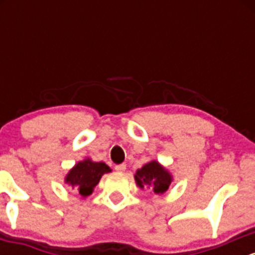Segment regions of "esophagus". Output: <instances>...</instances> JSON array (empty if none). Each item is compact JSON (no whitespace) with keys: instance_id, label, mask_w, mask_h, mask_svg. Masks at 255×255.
<instances>
[{"instance_id":"esophagus-1","label":"esophagus","mask_w":255,"mask_h":255,"mask_svg":"<svg viewBox=\"0 0 255 255\" xmlns=\"http://www.w3.org/2000/svg\"><path fill=\"white\" fill-rule=\"evenodd\" d=\"M115 170L119 172H124L126 170V164H119L115 166Z\"/></svg>"}]
</instances>
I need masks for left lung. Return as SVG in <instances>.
<instances>
[{"instance_id":"left-lung-1","label":"left lung","mask_w":255,"mask_h":255,"mask_svg":"<svg viewBox=\"0 0 255 255\" xmlns=\"http://www.w3.org/2000/svg\"><path fill=\"white\" fill-rule=\"evenodd\" d=\"M135 182L137 187L144 189L145 187L151 188L156 194H164L170 186L172 176L163 165L157 160H151L141 169H137L135 175Z\"/></svg>"}]
</instances>
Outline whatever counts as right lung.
Instances as JSON below:
<instances>
[{
  "label": "right lung",
  "instance_id": "obj_1",
  "mask_svg": "<svg viewBox=\"0 0 255 255\" xmlns=\"http://www.w3.org/2000/svg\"><path fill=\"white\" fill-rule=\"evenodd\" d=\"M110 171L111 169L105 163L92 162L90 158H86L73 166L64 178V182L78 189L79 194L85 198L92 194L101 177Z\"/></svg>",
  "mask_w": 255,
  "mask_h": 255
}]
</instances>
